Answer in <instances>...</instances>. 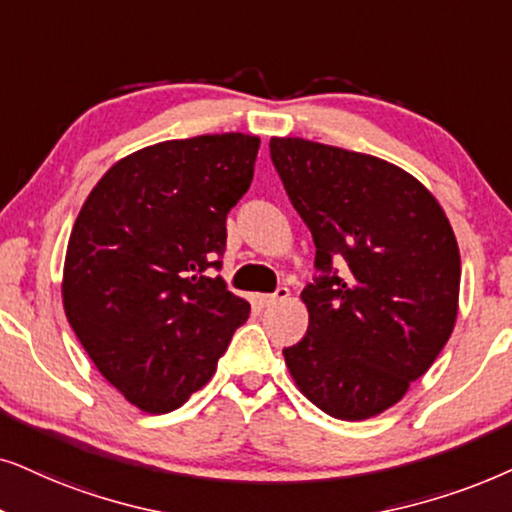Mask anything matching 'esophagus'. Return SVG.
<instances>
[{
  "label": "esophagus",
  "instance_id": "34e87169",
  "mask_svg": "<svg viewBox=\"0 0 512 512\" xmlns=\"http://www.w3.org/2000/svg\"><path fill=\"white\" fill-rule=\"evenodd\" d=\"M290 297V290L288 288H278L276 292H271V295H255V302L262 306V309H267V306H274L278 302H285V299Z\"/></svg>",
  "mask_w": 512,
  "mask_h": 512
}]
</instances>
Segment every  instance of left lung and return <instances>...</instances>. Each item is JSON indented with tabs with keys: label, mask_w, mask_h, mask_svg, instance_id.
Listing matches in <instances>:
<instances>
[{
	"label": "left lung",
	"mask_w": 512,
	"mask_h": 512,
	"mask_svg": "<svg viewBox=\"0 0 512 512\" xmlns=\"http://www.w3.org/2000/svg\"><path fill=\"white\" fill-rule=\"evenodd\" d=\"M269 149L325 274L302 292L309 330L283 349L285 365L325 414L372 419L405 398L452 335L454 229L417 177L379 156L304 138H271Z\"/></svg>",
	"instance_id": "obj_1"
}]
</instances>
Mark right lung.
<instances>
[{"label":"right lung","instance_id":"right-lung-1","mask_svg":"<svg viewBox=\"0 0 512 512\" xmlns=\"http://www.w3.org/2000/svg\"><path fill=\"white\" fill-rule=\"evenodd\" d=\"M260 138L166 140L124 156L86 196L63 267V306L98 372L147 414L208 384L250 304L220 267L227 213L248 192Z\"/></svg>","mask_w":512,"mask_h":512}]
</instances>
